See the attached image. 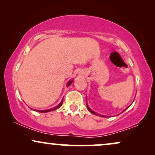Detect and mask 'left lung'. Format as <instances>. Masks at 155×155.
<instances>
[{"label":"left lung","instance_id":"left-lung-1","mask_svg":"<svg viewBox=\"0 0 155 155\" xmlns=\"http://www.w3.org/2000/svg\"><path fill=\"white\" fill-rule=\"evenodd\" d=\"M86 106H87V108L88 109V110H89L91 113H93V114H94V115H98V114H97V113H95V112H94V111H92L91 110V109H90V108H89V107H88V105H87V104H86ZM127 108H128V107H127ZM127 108H126V109H127ZM126 109H125V110H126ZM100 115V116H102V117H103V115Z\"/></svg>","mask_w":155,"mask_h":155}]
</instances>
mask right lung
I'll list each match as a JSON object with an SVG mask.
<instances>
[{"instance_id": "obj_1", "label": "right lung", "mask_w": 155, "mask_h": 155, "mask_svg": "<svg viewBox=\"0 0 155 155\" xmlns=\"http://www.w3.org/2000/svg\"><path fill=\"white\" fill-rule=\"evenodd\" d=\"M72 82H73V81H69V83L67 84V86H69L70 85H71V84L72 83ZM62 104H63V99H62V101H61L60 104H59L58 105V106H57L56 107H54V108H51V109H48V110H38V112H40V113H47V112H49V111H51V110H56V109L59 108V107H61V105H62Z\"/></svg>"}]
</instances>
